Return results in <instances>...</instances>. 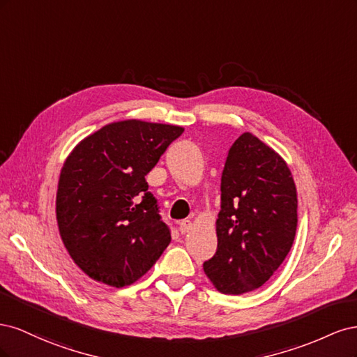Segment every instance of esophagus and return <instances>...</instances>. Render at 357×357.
Returning <instances> with one entry per match:
<instances>
[{
  "mask_svg": "<svg viewBox=\"0 0 357 357\" xmlns=\"http://www.w3.org/2000/svg\"><path fill=\"white\" fill-rule=\"evenodd\" d=\"M192 229V222L190 220H183L178 223V231L181 234H188Z\"/></svg>",
  "mask_w": 357,
  "mask_h": 357,
  "instance_id": "34e87169",
  "label": "esophagus"
}]
</instances>
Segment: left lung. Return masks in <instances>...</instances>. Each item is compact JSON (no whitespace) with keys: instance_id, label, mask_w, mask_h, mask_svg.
<instances>
[{"instance_id":"8db88e82","label":"left lung","mask_w":357,"mask_h":357,"mask_svg":"<svg viewBox=\"0 0 357 357\" xmlns=\"http://www.w3.org/2000/svg\"><path fill=\"white\" fill-rule=\"evenodd\" d=\"M220 190L218 250L204 271L222 294L241 295L266 283L290 252L296 186L283 158L244 132L229 149Z\"/></svg>"}]
</instances>
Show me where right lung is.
Here are the masks:
<instances>
[{
	"label": "right lung",
	"mask_w": 357,
	"mask_h": 357,
	"mask_svg": "<svg viewBox=\"0 0 357 357\" xmlns=\"http://www.w3.org/2000/svg\"><path fill=\"white\" fill-rule=\"evenodd\" d=\"M181 126L122 121L74 147L56 193L63 245L84 274L113 287L132 284L171 243L146 176Z\"/></svg>",
	"instance_id": "1"
}]
</instances>
